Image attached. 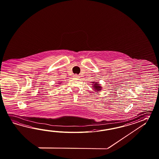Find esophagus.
I'll return each instance as SVG.
<instances>
[{"label": "esophagus", "mask_w": 159, "mask_h": 159, "mask_svg": "<svg viewBox=\"0 0 159 159\" xmlns=\"http://www.w3.org/2000/svg\"><path fill=\"white\" fill-rule=\"evenodd\" d=\"M74 78H78L79 77V76L77 75V74H75V75H74Z\"/></svg>", "instance_id": "1"}]
</instances>
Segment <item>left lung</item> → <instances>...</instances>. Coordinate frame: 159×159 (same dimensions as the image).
Masks as SVG:
<instances>
[{"mask_svg":"<svg viewBox=\"0 0 159 159\" xmlns=\"http://www.w3.org/2000/svg\"><path fill=\"white\" fill-rule=\"evenodd\" d=\"M92 88L94 90H95V92H100V90H102V87L100 85V84L98 82H92Z\"/></svg>","mask_w":159,"mask_h":159,"instance_id":"left-lung-1","label":"left lung"}]
</instances>
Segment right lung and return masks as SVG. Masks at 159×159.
I'll return each instance as SVG.
<instances>
[{"label": "right lung", "instance_id": "right-lung-1", "mask_svg": "<svg viewBox=\"0 0 159 159\" xmlns=\"http://www.w3.org/2000/svg\"><path fill=\"white\" fill-rule=\"evenodd\" d=\"M58 84H61V83H59V82H58Z\"/></svg>", "mask_w": 159, "mask_h": 159}]
</instances>
